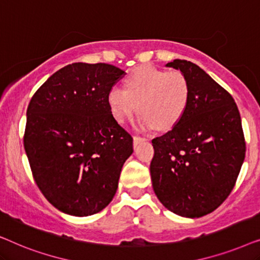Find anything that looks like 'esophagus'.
Masks as SVG:
<instances>
[{
	"instance_id": "1",
	"label": "esophagus",
	"mask_w": 260,
	"mask_h": 260,
	"mask_svg": "<svg viewBox=\"0 0 260 260\" xmlns=\"http://www.w3.org/2000/svg\"><path fill=\"white\" fill-rule=\"evenodd\" d=\"M142 141H145V137H142V136H134V147H136V145L140 143Z\"/></svg>"
}]
</instances>
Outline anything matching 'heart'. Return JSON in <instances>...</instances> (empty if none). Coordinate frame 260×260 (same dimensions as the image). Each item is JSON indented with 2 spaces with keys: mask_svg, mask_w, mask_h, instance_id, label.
<instances>
[{
  "mask_svg": "<svg viewBox=\"0 0 260 260\" xmlns=\"http://www.w3.org/2000/svg\"><path fill=\"white\" fill-rule=\"evenodd\" d=\"M190 94V83L182 72L143 66L126 77L125 88H110L108 104L117 122H125L138 104L142 127L169 130L182 119Z\"/></svg>",
  "mask_w": 260,
  "mask_h": 260,
  "instance_id": "obj_1",
  "label": "heart"
}]
</instances>
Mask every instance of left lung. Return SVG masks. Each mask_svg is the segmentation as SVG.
<instances>
[{
    "mask_svg": "<svg viewBox=\"0 0 260 260\" xmlns=\"http://www.w3.org/2000/svg\"><path fill=\"white\" fill-rule=\"evenodd\" d=\"M190 83L182 119L152 140V188L170 212L200 218L219 207L232 191L246 144L239 110L229 92L187 60L167 63Z\"/></svg>",
    "mask_w": 260,
    "mask_h": 260,
    "instance_id": "8db88e82",
    "label": "left lung"
}]
</instances>
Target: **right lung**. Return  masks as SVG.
Listing matches in <instances>:
<instances>
[{
	"label": "right lung",
	"mask_w": 260,
	"mask_h": 260,
	"mask_svg": "<svg viewBox=\"0 0 260 260\" xmlns=\"http://www.w3.org/2000/svg\"><path fill=\"white\" fill-rule=\"evenodd\" d=\"M125 72L109 63L74 62L31 97L23 147L44 197L66 214L101 212L115 197L133 137L113 118L108 93Z\"/></svg>",
	"instance_id": "obj_1"
}]
</instances>
